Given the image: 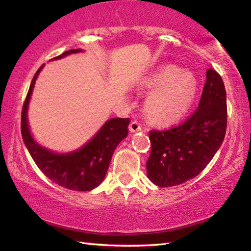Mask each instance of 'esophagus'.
<instances>
[{
	"mask_svg": "<svg viewBox=\"0 0 251 251\" xmlns=\"http://www.w3.org/2000/svg\"><path fill=\"white\" fill-rule=\"evenodd\" d=\"M129 130L130 133H136V131L142 130V126L137 122H131L129 124Z\"/></svg>",
	"mask_w": 251,
	"mask_h": 251,
	"instance_id": "obj_1",
	"label": "esophagus"
}]
</instances>
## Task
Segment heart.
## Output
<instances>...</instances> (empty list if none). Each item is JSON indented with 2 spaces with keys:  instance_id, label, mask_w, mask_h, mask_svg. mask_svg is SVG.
<instances>
[{
  "instance_id": "1",
  "label": "heart",
  "mask_w": 251,
  "mask_h": 251,
  "mask_svg": "<svg viewBox=\"0 0 251 251\" xmlns=\"http://www.w3.org/2000/svg\"><path fill=\"white\" fill-rule=\"evenodd\" d=\"M141 86L151 91L144 104L145 114L160 125H171L185 117L198 91L196 78L175 66L161 67L147 75Z\"/></svg>"
}]
</instances>
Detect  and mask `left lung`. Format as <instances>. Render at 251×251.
Listing matches in <instances>:
<instances>
[{
	"label": "left lung",
	"mask_w": 251,
	"mask_h": 251,
	"mask_svg": "<svg viewBox=\"0 0 251 251\" xmlns=\"http://www.w3.org/2000/svg\"><path fill=\"white\" fill-rule=\"evenodd\" d=\"M226 127V90L220 75L209 69L196 112L172 129L150 131L147 177L159 187L177 186L196 177L222 146Z\"/></svg>",
	"instance_id": "left-lung-1"
}]
</instances>
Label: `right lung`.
I'll use <instances>...</instances> for the list:
<instances>
[{
  "label": "right lung",
  "instance_id": "1",
  "mask_svg": "<svg viewBox=\"0 0 251 251\" xmlns=\"http://www.w3.org/2000/svg\"><path fill=\"white\" fill-rule=\"evenodd\" d=\"M80 52L84 50L80 49L66 50L50 61ZM43 67L44 64L34 75L23 105L21 122L23 142L37 167L53 182L76 192H88L100 186L104 180L114 151L128 134L127 128L130 120L110 118L85 145L73 151L56 152L40 145L29 129L27 110L34 85Z\"/></svg>",
  "mask_w": 251,
  "mask_h": 251
}]
</instances>
